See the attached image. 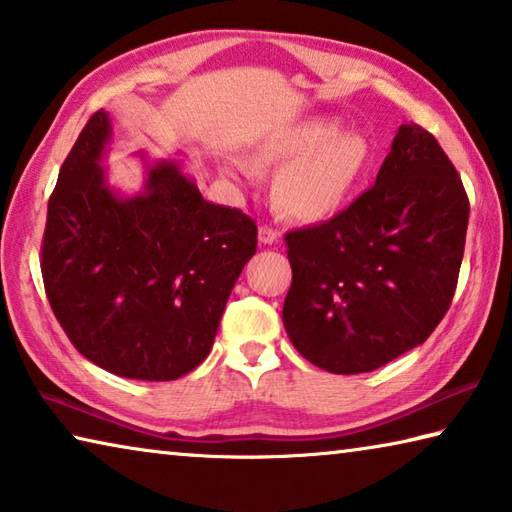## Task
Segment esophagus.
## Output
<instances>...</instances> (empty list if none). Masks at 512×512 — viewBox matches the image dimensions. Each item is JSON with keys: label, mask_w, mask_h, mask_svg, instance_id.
<instances>
[{"label": "esophagus", "mask_w": 512, "mask_h": 512, "mask_svg": "<svg viewBox=\"0 0 512 512\" xmlns=\"http://www.w3.org/2000/svg\"><path fill=\"white\" fill-rule=\"evenodd\" d=\"M277 239H280V232L271 228V225H262V228H259V244L271 246Z\"/></svg>", "instance_id": "1"}]
</instances>
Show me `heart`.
<instances>
[{
  "label": "heart",
  "mask_w": 512,
  "mask_h": 512,
  "mask_svg": "<svg viewBox=\"0 0 512 512\" xmlns=\"http://www.w3.org/2000/svg\"><path fill=\"white\" fill-rule=\"evenodd\" d=\"M257 155L284 167L275 178V205L291 219L316 223L348 205L366 180L375 151L370 137L343 128V119L311 117L268 135ZM228 171L239 178L255 176V167L244 158H232Z\"/></svg>",
  "instance_id": "heart-1"
}]
</instances>
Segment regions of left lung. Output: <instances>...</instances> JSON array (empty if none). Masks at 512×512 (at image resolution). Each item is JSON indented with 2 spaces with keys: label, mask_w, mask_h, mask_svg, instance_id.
Segmentation results:
<instances>
[{
  "label": "left lung",
  "mask_w": 512,
  "mask_h": 512,
  "mask_svg": "<svg viewBox=\"0 0 512 512\" xmlns=\"http://www.w3.org/2000/svg\"><path fill=\"white\" fill-rule=\"evenodd\" d=\"M470 201L429 131L402 124L375 185L287 237L293 271L282 323L296 350L359 375L429 339L452 305Z\"/></svg>",
  "instance_id": "left-lung-1"
}]
</instances>
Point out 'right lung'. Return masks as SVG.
Returning a JSON list of instances; mask_svg holds the SVG:
<instances>
[{
	"mask_svg": "<svg viewBox=\"0 0 512 512\" xmlns=\"http://www.w3.org/2000/svg\"><path fill=\"white\" fill-rule=\"evenodd\" d=\"M112 137L94 112L47 207L42 280L60 327L112 375L171 381L210 354L225 302L257 250V225L205 201L178 160L149 162L121 196L101 167Z\"/></svg>",
	"mask_w": 512,
	"mask_h": 512,
	"instance_id": "1",
	"label": "right lung"
}]
</instances>
